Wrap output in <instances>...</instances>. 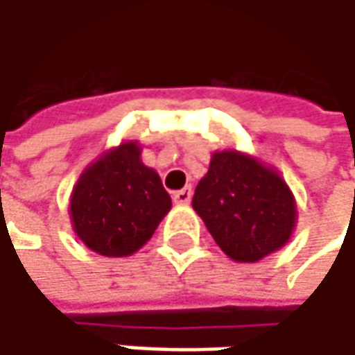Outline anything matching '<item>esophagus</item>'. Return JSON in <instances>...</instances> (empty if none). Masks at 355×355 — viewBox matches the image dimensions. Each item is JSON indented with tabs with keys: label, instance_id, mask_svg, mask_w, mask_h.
<instances>
[{
	"label": "esophagus",
	"instance_id": "esophagus-1",
	"mask_svg": "<svg viewBox=\"0 0 355 355\" xmlns=\"http://www.w3.org/2000/svg\"><path fill=\"white\" fill-rule=\"evenodd\" d=\"M191 197H193L191 187H184V189H180V191H175V195H173L175 203H178V205H187V203L191 201Z\"/></svg>",
	"mask_w": 355,
	"mask_h": 355
}]
</instances>
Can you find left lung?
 <instances>
[{
	"label": "left lung",
	"mask_w": 355,
	"mask_h": 355,
	"mask_svg": "<svg viewBox=\"0 0 355 355\" xmlns=\"http://www.w3.org/2000/svg\"><path fill=\"white\" fill-rule=\"evenodd\" d=\"M193 209L230 259L254 263L282 248L296 226V201L273 168L257 158L216 152L193 195Z\"/></svg>",
	"instance_id": "1"
}]
</instances>
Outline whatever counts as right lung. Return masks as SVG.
I'll list each match as a JSON object with an SVG mask.
<instances>
[{
    "label": "right lung",
    "mask_w": 355,
    "mask_h": 355,
    "mask_svg": "<svg viewBox=\"0 0 355 355\" xmlns=\"http://www.w3.org/2000/svg\"><path fill=\"white\" fill-rule=\"evenodd\" d=\"M137 141L105 152L78 178L69 216L78 239L98 254L127 257L156 232L173 201Z\"/></svg>",
    "instance_id": "obj_1"
}]
</instances>
